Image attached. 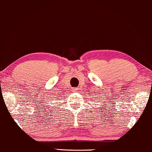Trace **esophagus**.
Here are the masks:
<instances>
[{"mask_svg": "<svg viewBox=\"0 0 152 152\" xmlns=\"http://www.w3.org/2000/svg\"><path fill=\"white\" fill-rule=\"evenodd\" d=\"M78 90V88H77V87H74V88H73V91H77Z\"/></svg>", "mask_w": 152, "mask_h": 152, "instance_id": "1", "label": "esophagus"}]
</instances>
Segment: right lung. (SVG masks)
<instances>
[{
	"label": "right lung",
	"mask_w": 152,
	"mask_h": 152,
	"mask_svg": "<svg viewBox=\"0 0 152 152\" xmlns=\"http://www.w3.org/2000/svg\"><path fill=\"white\" fill-rule=\"evenodd\" d=\"M54 98H56V97H54Z\"/></svg>",
	"instance_id": "add662e5"
}]
</instances>
